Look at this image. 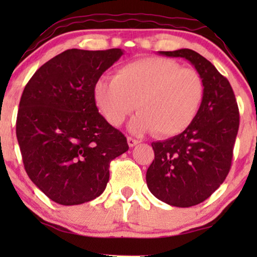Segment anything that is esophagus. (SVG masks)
Returning a JSON list of instances; mask_svg holds the SVG:
<instances>
[{"mask_svg": "<svg viewBox=\"0 0 257 257\" xmlns=\"http://www.w3.org/2000/svg\"><path fill=\"white\" fill-rule=\"evenodd\" d=\"M140 142L138 139H136V138H133V137H127V144H128V146L130 147H133V146H136L137 144H139Z\"/></svg>", "mask_w": 257, "mask_h": 257, "instance_id": "esophagus-1", "label": "esophagus"}]
</instances>
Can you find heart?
I'll list each match as a JSON object with an SVG mask.
<instances>
[{"instance_id":"heart-1","label":"heart","mask_w":257,"mask_h":257,"mask_svg":"<svg viewBox=\"0 0 257 257\" xmlns=\"http://www.w3.org/2000/svg\"><path fill=\"white\" fill-rule=\"evenodd\" d=\"M205 86L195 70L180 68L163 57H146L119 68L113 78L93 87L96 105L108 124L119 126L137 107L130 122L135 133L154 131L157 137L184 132L201 106Z\"/></svg>"}]
</instances>
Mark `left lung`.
<instances>
[{
  "label": "left lung",
  "mask_w": 257,
  "mask_h": 257,
  "mask_svg": "<svg viewBox=\"0 0 257 257\" xmlns=\"http://www.w3.org/2000/svg\"><path fill=\"white\" fill-rule=\"evenodd\" d=\"M159 54L191 62L201 76L205 94L195 119L184 132L152 143L154 160L146 182L161 201L191 207L208 199L229 173L240 114L228 79L205 57L191 49Z\"/></svg>",
  "instance_id": "8db88e82"
}]
</instances>
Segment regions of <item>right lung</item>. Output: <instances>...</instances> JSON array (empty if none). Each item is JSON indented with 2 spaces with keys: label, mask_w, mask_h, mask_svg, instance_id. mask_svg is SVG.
Returning a JSON list of instances; mask_svg holds the SVG:
<instances>
[{
  "label": "right lung",
  "mask_w": 257,
  "mask_h": 257,
  "mask_svg": "<svg viewBox=\"0 0 257 257\" xmlns=\"http://www.w3.org/2000/svg\"><path fill=\"white\" fill-rule=\"evenodd\" d=\"M121 49H69L41 66L24 87L16 137L31 181L64 206L104 192L110 163L128 150L126 137L98 112L93 87Z\"/></svg>",
  "instance_id": "obj_1"
}]
</instances>
